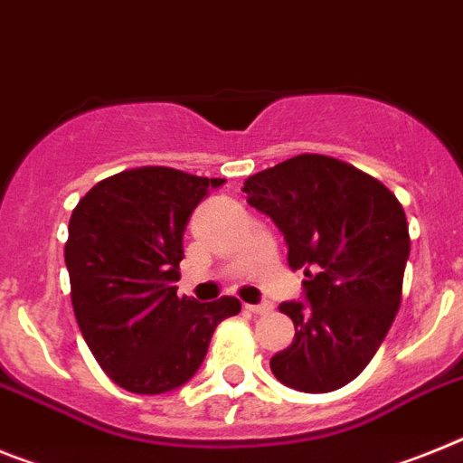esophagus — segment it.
<instances>
[{"instance_id": "1", "label": "esophagus", "mask_w": 463, "mask_h": 463, "mask_svg": "<svg viewBox=\"0 0 463 463\" xmlns=\"http://www.w3.org/2000/svg\"><path fill=\"white\" fill-rule=\"evenodd\" d=\"M246 309L250 311V314H269L271 311V304L269 302H262V304H246Z\"/></svg>"}]
</instances>
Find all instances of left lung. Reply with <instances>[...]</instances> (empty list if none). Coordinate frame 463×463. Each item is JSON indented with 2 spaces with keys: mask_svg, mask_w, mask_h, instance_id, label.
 <instances>
[{
  "mask_svg": "<svg viewBox=\"0 0 463 463\" xmlns=\"http://www.w3.org/2000/svg\"><path fill=\"white\" fill-rule=\"evenodd\" d=\"M248 203L283 232L304 302H283L295 339L271 358L280 384L342 389L384 342L402 298L408 217L377 177L326 154H299L243 183Z\"/></svg>",
  "mask_w": 463,
  "mask_h": 463,
  "instance_id": "obj_1",
  "label": "left lung"
}]
</instances>
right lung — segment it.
Masks as SVG:
<instances>
[{"label": "right lung", "mask_w": 463, "mask_h": 463, "mask_svg": "<svg viewBox=\"0 0 463 463\" xmlns=\"http://www.w3.org/2000/svg\"><path fill=\"white\" fill-rule=\"evenodd\" d=\"M165 165L109 175L70 217L65 264L79 330L114 384L154 396L184 384L203 363L213 330L241 311L236 298H177L189 217L208 187Z\"/></svg>", "instance_id": "1"}]
</instances>
